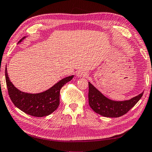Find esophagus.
I'll return each mask as SVG.
<instances>
[{
    "label": "esophagus",
    "mask_w": 152,
    "mask_h": 152,
    "mask_svg": "<svg viewBox=\"0 0 152 152\" xmlns=\"http://www.w3.org/2000/svg\"><path fill=\"white\" fill-rule=\"evenodd\" d=\"M76 76L78 77H86L87 76V72L85 70H79L78 72L76 74Z\"/></svg>",
    "instance_id": "obj_1"
}]
</instances>
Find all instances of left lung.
<instances>
[{
  "label": "left lung",
  "mask_w": 152,
  "mask_h": 152,
  "mask_svg": "<svg viewBox=\"0 0 152 152\" xmlns=\"http://www.w3.org/2000/svg\"><path fill=\"white\" fill-rule=\"evenodd\" d=\"M88 102L95 113L106 117H119L126 114L143 96V92L130 100L115 101L104 96L101 92L88 82Z\"/></svg>",
  "instance_id": "left-lung-1"
}]
</instances>
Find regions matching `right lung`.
Returning <instances> with one entry per match:
<instances>
[{"label": "right lung", "instance_id": "right-lung-1", "mask_svg": "<svg viewBox=\"0 0 152 152\" xmlns=\"http://www.w3.org/2000/svg\"><path fill=\"white\" fill-rule=\"evenodd\" d=\"M25 37H23L24 39ZM20 39L19 43L21 42ZM74 76L61 80L51 88L37 94H29L21 92L15 87L9 80L7 68L5 78L7 89L12 102L18 109L33 117H42L50 115L57 109L60 104V90L64 84L70 81Z\"/></svg>", "mask_w": 152, "mask_h": 152}]
</instances>
